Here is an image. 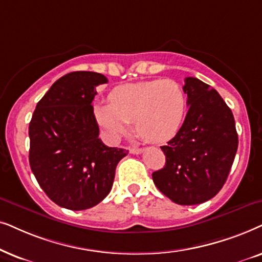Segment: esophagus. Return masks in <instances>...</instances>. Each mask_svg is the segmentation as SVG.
Masks as SVG:
<instances>
[{"label": "esophagus", "mask_w": 262, "mask_h": 262, "mask_svg": "<svg viewBox=\"0 0 262 262\" xmlns=\"http://www.w3.org/2000/svg\"><path fill=\"white\" fill-rule=\"evenodd\" d=\"M142 151H144V149L139 148V147H130V148H129V152L133 153V155H140V153H142Z\"/></svg>", "instance_id": "obj_1"}]
</instances>
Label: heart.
<instances>
[{
    "mask_svg": "<svg viewBox=\"0 0 262 262\" xmlns=\"http://www.w3.org/2000/svg\"><path fill=\"white\" fill-rule=\"evenodd\" d=\"M187 99L173 80H151L118 86L111 91L109 103L96 104L97 122L111 140L125 133L134 122L139 137L160 144L175 137L182 124Z\"/></svg>",
    "mask_w": 262,
    "mask_h": 262,
    "instance_id": "b5f03b06",
    "label": "heart"
}]
</instances>
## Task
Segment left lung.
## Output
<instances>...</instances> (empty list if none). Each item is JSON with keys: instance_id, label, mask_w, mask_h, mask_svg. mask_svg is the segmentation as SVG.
Instances as JSON below:
<instances>
[{"instance_id": "left-lung-1", "label": "left lung", "mask_w": 262, "mask_h": 262, "mask_svg": "<svg viewBox=\"0 0 262 262\" xmlns=\"http://www.w3.org/2000/svg\"><path fill=\"white\" fill-rule=\"evenodd\" d=\"M189 110L177 134L162 146L165 165L152 173L162 193L179 205H196L219 193L228 179L238 135L221 95L196 78L184 79Z\"/></svg>"}]
</instances>
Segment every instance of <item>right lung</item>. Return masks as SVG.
<instances>
[{
    "label": "right lung",
    "mask_w": 262,
    "mask_h": 262,
    "mask_svg": "<svg viewBox=\"0 0 262 262\" xmlns=\"http://www.w3.org/2000/svg\"><path fill=\"white\" fill-rule=\"evenodd\" d=\"M103 74L73 72L52 83L30 122V166L41 189L72 211L96 206L110 193L115 170L128 155L98 138L93 113L96 87Z\"/></svg>",
    "instance_id": "right-lung-1"
}]
</instances>
